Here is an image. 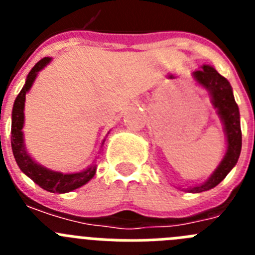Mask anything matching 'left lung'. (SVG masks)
Returning <instances> with one entry per match:
<instances>
[{
  "label": "left lung",
  "instance_id": "obj_1",
  "mask_svg": "<svg viewBox=\"0 0 255 255\" xmlns=\"http://www.w3.org/2000/svg\"><path fill=\"white\" fill-rule=\"evenodd\" d=\"M193 78L198 85L206 89L211 97V103L217 112L226 136V152L211 176L199 185L180 188L186 193H202L217 186L229 172L235 167L242 152V128L240 112L235 102L233 88L226 78L217 73L211 65H203L199 70L193 71Z\"/></svg>",
  "mask_w": 255,
  "mask_h": 255
}]
</instances>
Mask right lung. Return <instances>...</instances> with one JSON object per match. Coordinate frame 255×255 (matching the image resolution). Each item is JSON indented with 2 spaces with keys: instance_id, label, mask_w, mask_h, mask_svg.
I'll use <instances>...</instances> for the list:
<instances>
[{
  "instance_id": "obj_1",
  "label": "right lung",
  "mask_w": 255,
  "mask_h": 255,
  "mask_svg": "<svg viewBox=\"0 0 255 255\" xmlns=\"http://www.w3.org/2000/svg\"><path fill=\"white\" fill-rule=\"evenodd\" d=\"M51 61L52 57H44L34 65V67L30 70V73L26 76L25 84L13 102L12 114H11V148H12L15 161L21 172L25 173L29 179L33 180L37 185H39L44 190L49 191V193L64 194V193L75 190V189L85 185L88 181H91L96 175L97 163L94 159L92 164H89L84 170L79 171V172L64 173L60 171L49 170V168L44 167L43 164L38 163L26 149L24 131H22L24 124H25V114H24L25 94L31 89L39 71H42ZM108 134L110 131L107 132V135ZM107 135H106V138H107ZM106 138H103L102 143H101V150H103Z\"/></svg>"
}]
</instances>
